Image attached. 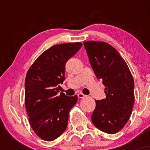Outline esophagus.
I'll return each instance as SVG.
<instances>
[{
  "mask_svg": "<svg viewBox=\"0 0 150 150\" xmlns=\"http://www.w3.org/2000/svg\"><path fill=\"white\" fill-rule=\"evenodd\" d=\"M77 96H78V97L80 98V99H84V98H85L87 96L85 95L84 94H82V93H79L78 94H77Z\"/></svg>",
  "mask_w": 150,
  "mask_h": 150,
  "instance_id": "34e87169",
  "label": "esophagus"
}]
</instances>
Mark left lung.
<instances>
[{"mask_svg":"<svg viewBox=\"0 0 150 150\" xmlns=\"http://www.w3.org/2000/svg\"><path fill=\"white\" fill-rule=\"evenodd\" d=\"M83 44L96 77L106 87V99L95 101L92 123L101 131L115 134L125 126L132 113L133 77L118 51L108 43L89 41Z\"/></svg>","mask_w":150,"mask_h":150,"instance_id":"left-lung-1","label":"left lung"}]
</instances>
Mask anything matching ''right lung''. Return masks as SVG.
I'll list each match as a JSON object with an SVG mask.
<instances>
[{"mask_svg":"<svg viewBox=\"0 0 150 150\" xmlns=\"http://www.w3.org/2000/svg\"><path fill=\"white\" fill-rule=\"evenodd\" d=\"M80 42L57 44L38 57L26 75L25 104L32 130L42 140L52 141L65 131L77 96L58 95L65 80L67 61L80 50Z\"/></svg>","mask_w":150,"mask_h":150,"instance_id":"obj_1","label":"right lung"}]
</instances>
